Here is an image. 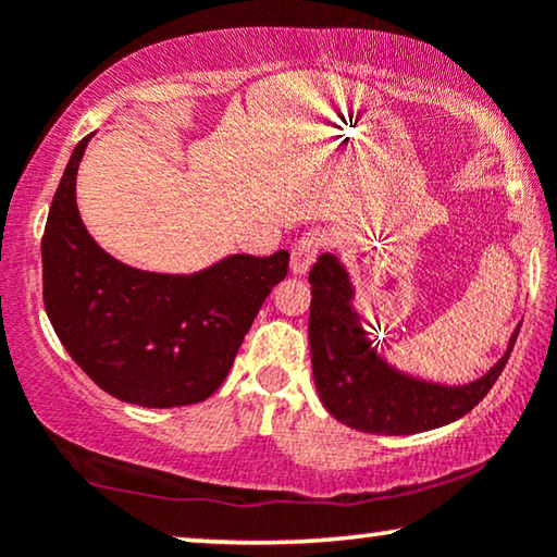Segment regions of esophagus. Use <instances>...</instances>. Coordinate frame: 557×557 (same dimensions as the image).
Listing matches in <instances>:
<instances>
[{"mask_svg":"<svg viewBox=\"0 0 557 557\" xmlns=\"http://www.w3.org/2000/svg\"><path fill=\"white\" fill-rule=\"evenodd\" d=\"M324 246H326V233L324 231L304 233L292 248V271L299 273V276H301V273H307L311 269V263L317 261L319 250H322Z\"/></svg>","mask_w":557,"mask_h":557,"instance_id":"34e87169","label":"esophagus"}]
</instances>
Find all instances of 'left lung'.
I'll return each instance as SVG.
<instances>
[{
    "label": "left lung",
    "mask_w": 557,
    "mask_h": 557,
    "mask_svg": "<svg viewBox=\"0 0 557 557\" xmlns=\"http://www.w3.org/2000/svg\"><path fill=\"white\" fill-rule=\"evenodd\" d=\"M309 284V345L319 398L339 423L377 436L431 431L467 416L497 383L520 332L517 326L502 360L474 383H425L391 368L370 347L352 309L355 288L337 256H319Z\"/></svg>",
    "instance_id": "left-lung-1"
}]
</instances>
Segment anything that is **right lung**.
Wrapping results in <instances>:
<instances>
[{
	"mask_svg": "<svg viewBox=\"0 0 557 557\" xmlns=\"http://www.w3.org/2000/svg\"><path fill=\"white\" fill-rule=\"evenodd\" d=\"M78 141L52 197L42 235V301L67 355L113 398L180 408L210 398L240 342L288 273V253L227 256L170 276L116 261L90 238L75 205Z\"/></svg>",
	"mask_w": 557,
	"mask_h": 557,
	"instance_id": "1",
	"label": "right lung"
}]
</instances>
